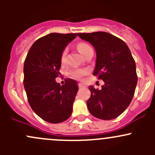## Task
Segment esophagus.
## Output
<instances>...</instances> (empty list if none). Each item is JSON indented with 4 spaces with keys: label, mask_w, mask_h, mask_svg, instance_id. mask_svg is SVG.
<instances>
[{
    "label": "esophagus",
    "mask_w": 155,
    "mask_h": 155,
    "mask_svg": "<svg viewBox=\"0 0 155 155\" xmlns=\"http://www.w3.org/2000/svg\"><path fill=\"white\" fill-rule=\"evenodd\" d=\"M79 87H85L86 86H85V84L82 83V82H80V83H79Z\"/></svg>",
    "instance_id": "1"
}]
</instances>
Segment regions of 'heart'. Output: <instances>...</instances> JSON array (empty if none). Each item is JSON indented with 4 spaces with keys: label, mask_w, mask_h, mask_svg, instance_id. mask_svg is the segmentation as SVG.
<instances>
[{
    "label": "heart",
    "mask_w": 155,
    "mask_h": 155,
    "mask_svg": "<svg viewBox=\"0 0 155 155\" xmlns=\"http://www.w3.org/2000/svg\"><path fill=\"white\" fill-rule=\"evenodd\" d=\"M77 48L78 50H79V52H80L82 55H84V54H85V53L90 49V48H91V47L88 44H87V43H79V44L77 45ZM66 54H67V51L66 50H64L61 54L62 62L64 61L65 59H66ZM86 73L87 71L85 70H78L73 72V77L76 78V79H80V78H82Z\"/></svg>",
    "instance_id": "1"
}]
</instances>
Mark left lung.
<instances>
[{
  "label": "left lung",
  "mask_w": 155,
  "mask_h": 155,
  "mask_svg": "<svg viewBox=\"0 0 155 155\" xmlns=\"http://www.w3.org/2000/svg\"><path fill=\"white\" fill-rule=\"evenodd\" d=\"M77 35L94 47L97 58L93 75L104 82L101 89L89 87L87 109L95 118L114 119L125 110L134 97L138 79L135 61L127 45L112 34L98 31Z\"/></svg>",
  "instance_id": "1"
}]
</instances>
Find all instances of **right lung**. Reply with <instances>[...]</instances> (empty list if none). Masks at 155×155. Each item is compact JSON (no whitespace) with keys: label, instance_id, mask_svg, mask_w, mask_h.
Returning <instances> with one entry per match:
<instances>
[{"label":"right lung","instance_id":"add662e5","mask_svg":"<svg viewBox=\"0 0 155 155\" xmlns=\"http://www.w3.org/2000/svg\"><path fill=\"white\" fill-rule=\"evenodd\" d=\"M76 34L51 33L34 43L24 64V87L31 109L44 121L58 124L66 121L73 111L79 90L76 81L64 85L55 81L61 66V54Z\"/></svg>","mask_w":155,"mask_h":155}]
</instances>
